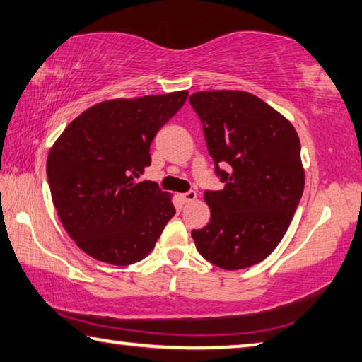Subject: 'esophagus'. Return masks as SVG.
I'll list each match as a JSON object with an SVG mask.
<instances>
[{"mask_svg": "<svg viewBox=\"0 0 362 362\" xmlns=\"http://www.w3.org/2000/svg\"><path fill=\"white\" fill-rule=\"evenodd\" d=\"M180 198H182V202H183V203H193L194 199L198 198V194H197V192L190 190V192H187V193L180 194Z\"/></svg>", "mask_w": 362, "mask_h": 362, "instance_id": "34e87169", "label": "esophagus"}]
</instances>
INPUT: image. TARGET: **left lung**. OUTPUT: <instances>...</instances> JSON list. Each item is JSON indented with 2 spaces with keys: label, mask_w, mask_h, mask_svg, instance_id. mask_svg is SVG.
<instances>
[{
  "label": "left lung",
  "mask_w": 362,
  "mask_h": 362,
  "mask_svg": "<svg viewBox=\"0 0 362 362\" xmlns=\"http://www.w3.org/2000/svg\"><path fill=\"white\" fill-rule=\"evenodd\" d=\"M190 105L226 183L204 192L211 221L192 232L194 245L226 271L251 267L277 248L305 190L300 139L288 119L248 91H197Z\"/></svg>",
  "instance_id": "8db88e82"
}]
</instances>
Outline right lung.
I'll use <instances>...</instances> for the list:
<instances>
[{
	"instance_id": "add662e5",
	"label": "right lung",
	"mask_w": 362,
	"mask_h": 362,
	"mask_svg": "<svg viewBox=\"0 0 362 362\" xmlns=\"http://www.w3.org/2000/svg\"><path fill=\"white\" fill-rule=\"evenodd\" d=\"M187 96L180 90L101 101L74 119L51 146L47 170L57 216L96 261H141L174 217L172 194L139 179L151 164L154 135Z\"/></svg>"
}]
</instances>
